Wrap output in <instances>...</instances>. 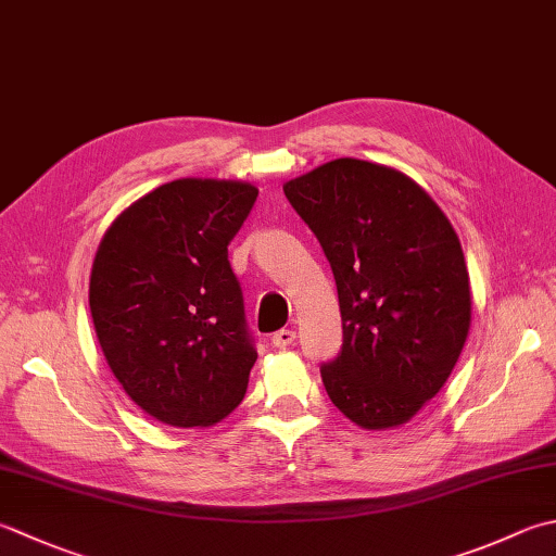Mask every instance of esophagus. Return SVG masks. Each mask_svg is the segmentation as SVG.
<instances>
[{"mask_svg":"<svg viewBox=\"0 0 556 556\" xmlns=\"http://www.w3.org/2000/svg\"><path fill=\"white\" fill-rule=\"evenodd\" d=\"M293 342H296V332L293 330H279L271 334V344H275L277 350H287V346H291Z\"/></svg>","mask_w":556,"mask_h":556,"instance_id":"esophagus-1","label":"esophagus"}]
</instances>
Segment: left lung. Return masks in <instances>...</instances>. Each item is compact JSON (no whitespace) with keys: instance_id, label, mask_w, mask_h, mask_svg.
<instances>
[{"instance_id":"1","label":"left lung","mask_w":556,"mask_h":556,"mask_svg":"<svg viewBox=\"0 0 556 556\" xmlns=\"http://www.w3.org/2000/svg\"><path fill=\"white\" fill-rule=\"evenodd\" d=\"M330 260L342 352L320 368L332 405L368 431L395 429L437 397L472 320L460 238L405 173L334 159L285 182Z\"/></svg>"}]
</instances>
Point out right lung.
Segmentation results:
<instances>
[{
    "label": "right lung",
    "instance_id": "1",
    "mask_svg": "<svg viewBox=\"0 0 556 556\" xmlns=\"http://www.w3.org/2000/svg\"><path fill=\"white\" fill-rule=\"evenodd\" d=\"M241 180L180 178L115 216L96 250L89 306L108 366L129 400L178 429L241 405L257 352L228 243L253 210Z\"/></svg>",
    "mask_w": 556,
    "mask_h": 556
}]
</instances>
